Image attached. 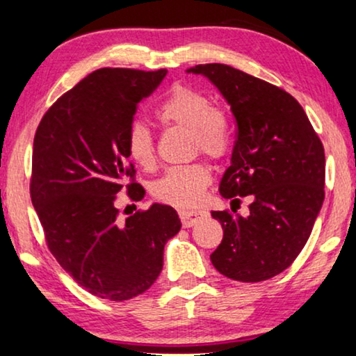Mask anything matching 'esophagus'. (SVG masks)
Wrapping results in <instances>:
<instances>
[{"mask_svg": "<svg viewBox=\"0 0 356 356\" xmlns=\"http://www.w3.org/2000/svg\"><path fill=\"white\" fill-rule=\"evenodd\" d=\"M207 217V212L204 211H179V218H181V223L184 228L193 227L197 220H202V218Z\"/></svg>", "mask_w": 356, "mask_h": 356, "instance_id": "obj_1", "label": "esophagus"}]
</instances>
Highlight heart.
Segmentation results:
<instances>
[{"label": "heart", "instance_id": "obj_1", "mask_svg": "<svg viewBox=\"0 0 356 356\" xmlns=\"http://www.w3.org/2000/svg\"><path fill=\"white\" fill-rule=\"evenodd\" d=\"M157 120L165 126H177L193 133L194 149L211 159H223L232 147L228 121L216 108L211 97L202 92L177 86L170 90L159 105ZM126 150L129 159L144 170L155 167V140L147 126L131 124L126 136ZM212 181L211 168L204 163L172 167L152 186V194L159 201L179 209L196 207Z\"/></svg>", "mask_w": 356, "mask_h": 356}]
</instances>
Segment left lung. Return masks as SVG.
I'll use <instances>...</instances> for the list:
<instances>
[{"label": "left lung", "mask_w": 356, "mask_h": 356, "mask_svg": "<svg viewBox=\"0 0 356 356\" xmlns=\"http://www.w3.org/2000/svg\"><path fill=\"white\" fill-rule=\"evenodd\" d=\"M188 72L206 76L236 120L232 163L218 191L238 202L252 194L248 217L212 212L223 228L212 264L232 280L272 279L303 250L323 207V143L303 106L280 87L220 63Z\"/></svg>", "instance_id": "left-lung-1"}]
</instances>
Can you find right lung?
I'll list each match as a JSON object with an SVG mask.
<instances>
[{
  "label": "right lung",
  "mask_w": 356,
  "mask_h": 356,
  "mask_svg": "<svg viewBox=\"0 0 356 356\" xmlns=\"http://www.w3.org/2000/svg\"><path fill=\"white\" fill-rule=\"evenodd\" d=\"M165 76L167 70H97L48 108L33 138L31 197L48 250L82 289L104 300L149 290L162 272L165 243L181 228L165 204L124 222L115 206L124 188L133 201L144 197L126 136L139 102Z\"/></svg>",
  "instance_id": "add662e5"
}]
</instances>
